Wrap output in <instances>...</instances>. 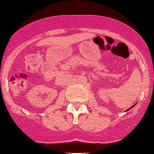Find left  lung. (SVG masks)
Masks as SVG:
<instances>
[{
  "label": "left lung",
  "mask_w": 154,
  "mask_h": 154,
  "mask_svg": "<svg viewBox=\"0 0 154 154\" xmlns=\"http://www.w3.org/2000/svg\"><path fill=\"white\" fill-rule=\"evenodd\" d=\"M136 105V104H135ZM135 105H134V106H131V108H128V109H127V110H126V111H129V110H130V109H131V108H133V107H134V106H135Z\"/></svg>",
  "instance_id": "8db88e82"
}]
</instances>
